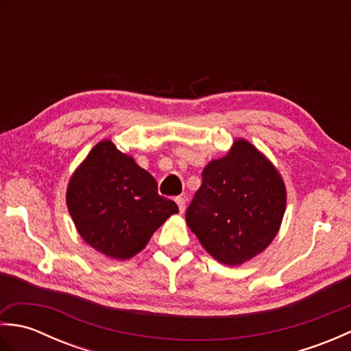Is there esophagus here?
Wrapping results in <instances>:
<instances>
[{"label": "esophagus", "instance_id": "esophagus-1", "mask_svg": "<svg viewBox=\"0 0 351 351\" xmlns=\"http://www.w3.org/2000/svg\"><path fill=\"white\" fill-rule=\"evenodd\" d=\"M175 200H176L178 206H180V213H184V211H185V197L178 196Z\"/></svg>", "mask_w": 351, "mask_h": 351}]
</instances>
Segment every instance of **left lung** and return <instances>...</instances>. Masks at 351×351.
<instances>
[{
    "label": "left lung",
    "instance_id": "1",
    "mask_svg": "<svg viewBox=\"0 0 351 351\" xmlns=\"http://www.w3.org/2000/svg\"><path fill=\"white\" fill-rule=\"evenodd\" d=\"M287 206L285 185L249 141L202 171V185L185 213L189 228L215 259L240 265L273 241Z\"/></svg>",
    "mask_w": 351,
    "mask_h": 351
}]
</instances>
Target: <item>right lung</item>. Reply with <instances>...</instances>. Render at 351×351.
Returning a JSON list of instances; mask_svg holds the SVG:
<instances>
[{
    "instance_id": "obj_1",
    "label": "right lung",
    "mask_w": 351,
    "mask_h": 351,
    "mask_svg": "<svg viewBox=\"0 0 351 351\" xmlns=\"http://www.w3.org/2000/svg\"><path fill=\"white\" fill-rule=\"evenodd\" d=\"M71 217L83 240L116 259L131 258L178 205L158 195L152 175L102 140L77 169L66 193Z\"/></svg>"
}]
</instances>
